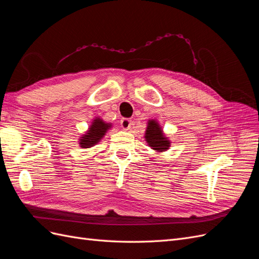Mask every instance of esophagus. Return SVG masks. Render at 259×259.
Returning a JSON list of instances; mask_svg holds the SVG:
<instances>
[{"mask_svg":"<svg viewBox=\"0 0 259 259\" xmlns=\"http://www.w3.org/2000/svg\"><path fill=\"white\" fill-rule=\"evenodd\" d=\"M121 126L123 130H128L132 126V120L130 119H122L121 120Z\"/></svg>","mask_w":259,"mask_h":259,"instance_id":"34e87169","label":"esophagus"}]
</instances>
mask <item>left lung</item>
<instances>
[{"instance_id":"left-lung-1","label":"left lung","mask_w":259,"mask_h":259,"mask_svg":"<svg viewBox=\"0 0 259 259\" xmlns=\"http://www.w3.org/2000/svg\"><path fill=\"white\" fill-rule=\"evenodd\" d=\"M144 138L147 145L158 154L168 150L171 144L168 137L164 134L160 123L154 119H150L148 121Z\"/></svg>"}]
</instances>
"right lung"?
Returning <instances> with one entry per match:
<instances>
[{"label": "right lung", "instance_id": "obj_1", "mask_svg": "<svg viewBox=\"0 0 259 259\" xmlns=\"http://www.w3.org/2000/svg\"><path fill=\"white\" fill-rule=\"evenodd\" d=\"M111 127L112 123L105 122L99 116L94 117V120L92 121L88 131L81 135L79 140H77V143H79L82 149L92 148L97 145L100 140L105 137L108 131Z\"/></svg>", "mask_w": 259, "mask_h": 259}]
</instances>
